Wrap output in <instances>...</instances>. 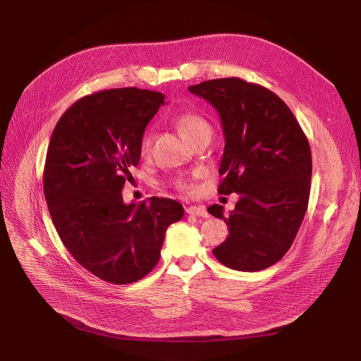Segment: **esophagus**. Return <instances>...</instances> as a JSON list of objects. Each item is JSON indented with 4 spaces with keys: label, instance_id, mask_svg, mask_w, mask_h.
<instances>
[{
    "label": "esophagus",
    "instance_id": "1",
    "mask_svg": "<svg viewBox=\"0 0 361 361\" xmlns=\"http://www.w3.org/2000/svg\"><path fill=\"white\" fill-rule=\"evenodd\" d=\"M185 212H187L188 215L202 216V218H207V216H209V214H207L204 206H196V204H195V206H188V207H185Z\"/></svg>",
    "mask_w": 361,
    "mask_h": 361
}]
</instances>
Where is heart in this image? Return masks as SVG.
Instances as JSON below:
<instances>
[{
  "instance_id": "obj_1",
  "label": "heart",
  "mask_w": 361,
  "mask_h": 361,
  "mask_svg": "<svg viewBox=\"0 0 361 361\" xmlns=\"http://www.w3.org/2000/svg\"><path fill=\"white\" fill-rule=\"evenodd\" d=\"M176 124H177L178 130L183 133V136L187 140H193L196 136L200 135L202 131L211 130L207 121L202 116H199V114H195V112H181L180 116L176 118ZM150 145H152L150 131H145L143 136H142V140H140L142 154H147L149 149H150ZM173 185L180 192H190L193 188L190 181L183 178V177L176 178L173 181Z\"/></svg>"
}]
</instances>
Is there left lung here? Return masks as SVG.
I'll use <instances>...</instances> for the list:
<instances>
[{
    "label": "left lung",
    "instance_id": "left-lung-1",
    "mask_svg": "<svg viewBox=\"0 0 361 361\" xmlns=\"http://www.w3.org/2000/svg\"><path fill=\"white\" fill-rule=\"evenodd\" d=\"M219 114L225 136L218 193H238L234 211L212 204L230 235L212 250L226 268L267 269L286 255L305 219L310 196L312 152L294 114L269 89L238 78L188 87Z\"/></svg>",
    "mask_w": 361,
    "mask_h": 361
}]
</instances>
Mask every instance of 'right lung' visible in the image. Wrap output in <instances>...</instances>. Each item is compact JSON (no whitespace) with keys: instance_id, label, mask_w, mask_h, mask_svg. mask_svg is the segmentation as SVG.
<instances>
[{"instance_id":"add662e5","label":"right lung","mask_w":361,"mask_h":361,"mask_svg":"<svg viewBox=\"0 0 361 361\" xmlns=\"http://www.w3.org/2000/svg\"><path fill=\"white\" fill-rule=\"evenodd\" d=\"M164 99L137 87L87 94L63 114L49 140L44 193L55 230L85 269L111 283L126 286L154 269L166 228L184 215L173 199L126 204L121 195Z\"/></svg>"}]
</instances>
